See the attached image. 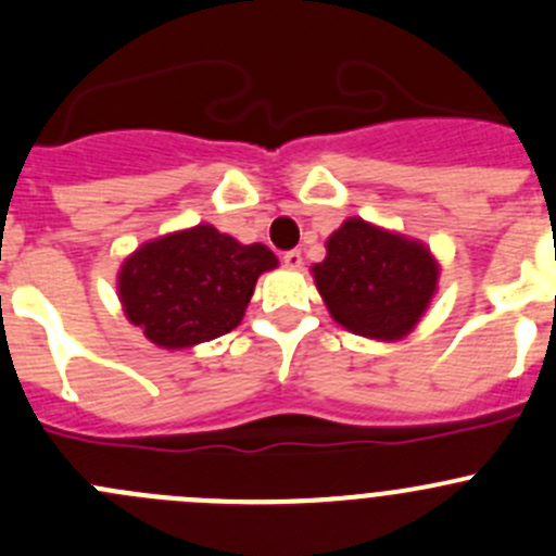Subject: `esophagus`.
Masks as SVG:
<instances>
[{"label": "esophagus", "instance_id": "1", "mask_svg": "<svg viewBox=\"0 0 556 556\" xmlns=\"http://www.w3.org/2000/svg\"><path fill=\"white\" fill-rule=\"evenodd\" d=\"M282 263L288 268H301V263H304V257H301V250H288V252H285Z\"/></svg>", "mask_w": 556, "mask_h": 556}]
</instances>
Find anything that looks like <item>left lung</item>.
<instances>
[{
	"mask_svg": "<svg viewBox=\"0 0 556 556\" xmlns=\"http://www.w3.org/2000/svg\"><path fill=\"white\" fill-rule=\"evenodd\" d=\"M336 323L368 339H401L419 323L439 282L428 247L352 217L312 268Z\"/></svg>",
	"mask_w": 556,
	"mask_h": 556,
	"instance_id": "8db88e82",
	"label": "left lung"
}]
</instances>
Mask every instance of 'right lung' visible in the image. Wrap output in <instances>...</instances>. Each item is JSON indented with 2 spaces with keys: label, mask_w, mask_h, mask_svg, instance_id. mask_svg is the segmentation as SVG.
<instances>
[{
  "label": "right lung",
  "mask_w": 556,
  "mask_h": 556,
  "mask_svg": "<svg viewBox=\"0 0 556 556\" xmlns=\"http://www.w3.org/2000/svg\"><path fill=\"white\" fill-rule=\"evenodd\" d=\"M274 266L268 247L195 226L139 247L123 263L117 293L153 344L185 350L237 328L257 277Z\"/></svg>",
  "instance_id": "right-lung-1"
}]
</instances>
